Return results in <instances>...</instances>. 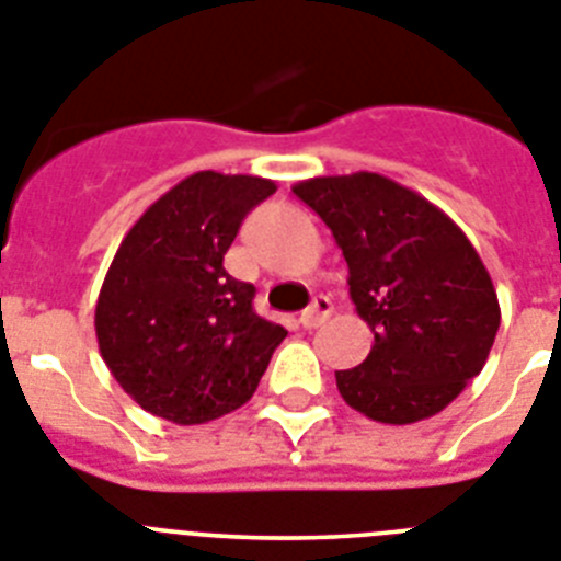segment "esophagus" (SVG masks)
Listing matches in <instances>:
<instances>
[{
  "instance_id": "esophagus-1",
  "label": "esophagus",
  "mask_w": 561,
  "mask_h": 561,
  "mask_svg": "<svg viewBox=\"0 0 561 561\" xmlns=\"http://www.w3.org/2000/svg\"><path fill=\"white\" fill-rule=\"evenodd\" d=\"M334 311V305L328 296H317L302 313H299V325L302 328H317L322 320H328V313Z\"/></svg>"
}]
</instances>
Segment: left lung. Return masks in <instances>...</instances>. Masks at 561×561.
<instances>
[{"label": "left lung", "mask_w": 561, "mask_h": 561, "mask_svg": "<svg viewBox=\"0 0 561 561\" xmlns=\"http://www.w3.org/2000/svg\"><path fill=\"white\" fill-rule=\"evenodd\" d=\"M343 250L348 294L375 334L336 389L377 423L446 409L484 368L502 308L472 241L423 195L377 172L294 184Z\"/></svg>", "instance_id": "obj_1"}]
</instances>
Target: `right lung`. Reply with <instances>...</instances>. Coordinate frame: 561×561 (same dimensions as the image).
Listing matches in <instances>:
<instances>
[{"label":"right lung","instance_id":"1","mask_svg":"<svg viewBox=\"0 0 561 561\" xmlns=\"http://www.w3.org/2000/svg\"><path fill=\"white\" fill-rule=\"evenodd\" d=\"M271 178L204 170L163 193L123 236L94 308L100 357L140 409L195 426L244 407L288 331L253 311L225 271Z\"/></svg>","mask_w":561,"mask_h":561}]
</instances>
